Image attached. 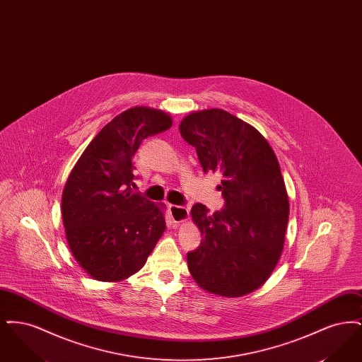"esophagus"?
Returning <instances> with one entry per match:
<instances>
[{
  "label": "esophagus",
  "instance_id": "34e87169",
  "mask_svg": "<svg viewBox=\"0 0 362 362\" xmlns=\"http://www.w3.org/2000/svg\"><path fill=\"white\" fill-rule=\"evenodd\" d=\"M170 214L175 224H182L189 220V207L176 206V205H170Z\"/></svg>",
  "mask_w": 362,
  "mask_h": 362
}]
</instances>
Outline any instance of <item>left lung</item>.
<instances>
[{"mask_svg": "<svg viewBox=\"0 0 362 362\" xmlns=\"http://www.w3.org/2000/svg\"><path fill=\"white\" fill-rule=\"evenodd\" d=\"M179 130L205 173H221L225 206L191 209L202 243L187 254L189 274L205 292L240 297L260 288L281 258L289 199L276 153L258 130L221 108L194 111Z\"/></svg>", "mask_w": 362, "mask_h": 362, "instance_id": "left-lung-1", "label": "left lung"}]
</instances>
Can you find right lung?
Here are the masks:
<instances>
[{
    "label": "right lung",
    "mask_w": 362,
    "mask_h": 362,
    "mask_svg": "<svg viewBox=\"0 0 362 362\" xmlns=\"http://www.w3.org/2000/svg\"><path fill=\"white\" fill-rule=\"evenodd\" d=\"M173 118L137 105L98 133L73 167L62 192V221L70 251L88 276L124 281L144 267L165 230L164 204L133 192V157Z\"/></svg>",
    "instance_id": "right-lung-1"
}]
</instances>
